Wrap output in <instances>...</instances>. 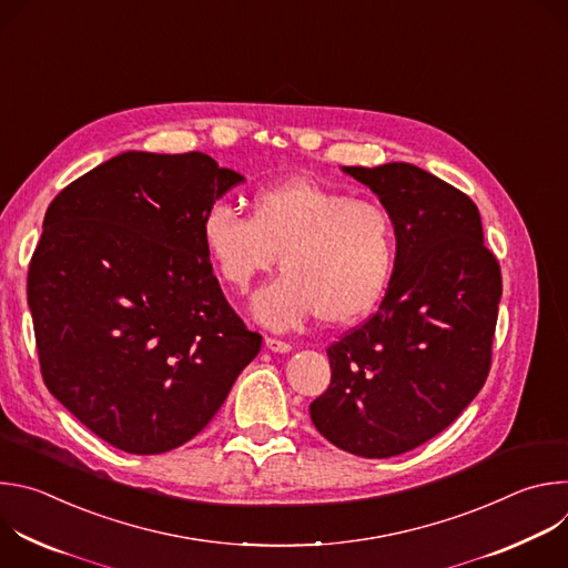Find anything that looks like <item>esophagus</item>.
<instances>
[{
	"instance_id": "1",
	"label": "esophagus",
	"mask_w": 568,
	"mask_h": 568,
	"mask_svg": "<svg viewBox=\"0 0 568 568\" xmlns=\"http://www.w3.org/2000/svg\"><path fill=\"white\" fill-rule=\"evenodd\" d=\"M265 346L272 353H290L292 351V346L287 342H281V339H274V337H265Z\"/></svg>"
}]
</instances>
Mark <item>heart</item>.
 <instances>
[{
  "instance_id": "1",
  "label": "heart",
  "mask_w": 568,
  "mask_h": 568,
  "mask_svg": "<svg viewBox=\"0 0 568 568\" xmlns=\"http://www.w3.org/2000/svg\"><path fill=\"white\" fill-rule=\"evenodd\" d=\"M200 237L217 276L235 292L270 272L278 256L283 274L252 301L254 316L274 331L316 314L331 326L371 314L397 261V231L384 204L307 178L258 189L252 215L213 202Z\"/></svg>"
}]
</instances>
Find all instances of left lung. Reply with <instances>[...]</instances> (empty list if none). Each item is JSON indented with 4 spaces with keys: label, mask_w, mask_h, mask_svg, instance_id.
I'll return each instance as SVG.
<instances>
[{
    "label": "left lung",
    "mask_w": 568,
    "mask_h": 568,
    "mask_svg": "<svg viewBox=\"0 0 568 568\" xmlns=\"http://www.w3.org/2000/svg\"><path fill=\"white\" fill-rule=\"evenodd\" d=\"M388 209L397 261L379 310L328 348L318 434L362 458L409 452L449 427L490 373L501 270L476 204L404 161L342 166Z\"/></svg>",
    "instance_id": "8db88e82"
}]
</instances>
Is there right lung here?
<instances>
[{"instance_id": "right-lung-1", "label": "right lung", "mask_w": 568, "mask_h": 568, "mask_svg": "<svg viewBox=\"0 0 568 568\" xmlns=\"http://www.w3.org/2000/svg\"><path fill=\"white\" fill-rule=\"evenodd\" d=\"M242 182L204 152L128 150L47 209L27 281L42 377L116 449L189 443L261 353L200 237L204 211Z\"/></svg>"}]
</instances>
